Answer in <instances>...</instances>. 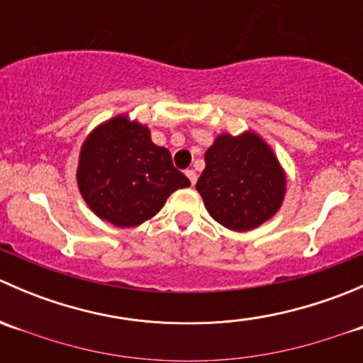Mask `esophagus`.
Listing matches in <instances>:
<instances>
[{
  "label": "esophagus",
  "mask_w": 363,
  "mask_h": 363,
  "mask_svg": "<svg viewBox=\"0 0 363 363\" xmlns=\"http://www.w3.org/2000/svg\"><path fill=\"white\" fill-rule=\"evenodd\" d=\"M186 175H188V179L191 184H196V172L195 170H186Z\"/></svg>",
  "instance_id": "1"
}]
</instances>
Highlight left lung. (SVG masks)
<instances>
[{
	"instance_id": "1",
	"label": "left lung",
	"mask_w": 363,
	"mask_h": 363,
	"mask_svg": "<svg viewBox=\"0 0 363 363\" xmlns=\"http://www.w3.org/2000/svg\"><path fill=\"white\" fill-rule=\"evenodd\" d=\"M196 189L219 225L250 232L279 211L286 175L272 149L256 133L219 135L205 152Z\"/></svg>"
}]
</instances>
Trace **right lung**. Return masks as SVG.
<instances>
[{
    "instance_id": "1",
    "label": "right lung",
    "mask_w": 363,
    "mask_h": 363,
    "mask_svg": "<svg viewBox=\"0 0 363 363\" xmlns=\"http://www.w3.org/2000/svg\"><path fill=\"white\" fill-rule=\"evenodd\" d=\"M77 184L100 219L131 228L160 212L175 189L191 182L152 144L147 126L116 116L94 128L80 149Z\"/></svg>"
}]
</instances>
